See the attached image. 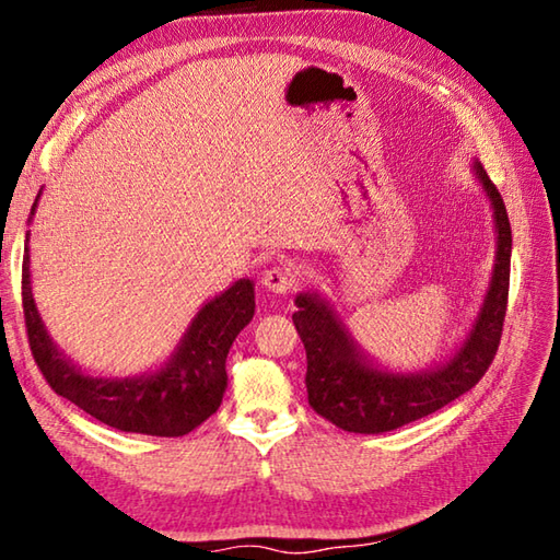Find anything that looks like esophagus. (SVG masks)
I'll use <instances>...</instances> for the list:
<instances>
[{"instance_id": "esophagus-1", "label": "esophagus", "mask_w": 560, "mask_h": 560, "mask_svg": "<svg viewBox=\"0 0 560 560\" xmlns=\"http://www.w3.org/2000/svg\"><path fill=\"white\" fill-rule=\"evenodd\" d=\"M296 273L287 264H279V267H271L261 273V287L271 293H287L296 287Z\"/></svg>"}]
</instances>
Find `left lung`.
<instances>
[{"instance_id":"left-lung-1","label":"left lung","mask_w":560,"mask_h":560,"mask_svg":"<svg viewBox=\"0 0 560 560\" xmlns=\"http://www.w3.org/2000/svg\"><path fill=\"white\" fill-rule=\"evenodd\" d=\"M471 173L491 205L497 232L494 269L471 328L442 363L424 371H390L365 353L336 303L318 291H301L293 326L306 348L308 405L355 434H383L422 420L471 390L497 355L504 328L511 269V224L504 200L487 170L474 160Z\"/></svg>"}]
</instances>
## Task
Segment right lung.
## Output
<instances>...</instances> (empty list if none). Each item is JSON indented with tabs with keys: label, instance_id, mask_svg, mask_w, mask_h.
<instances>
[{
	"label": "right lung",
	"instance_id": "obj_1",
	"mask_svg": "<svg viewBox=\"0 0 560 560\" xmlns=\"http://www.w3.org/2000/svg\"><path fill=\"white\" fill-rule=\"evenodd\" d=\"M39 197L42 189L34 200L32 217ZM22 303L32 353L46 383L108 428L153 438H183L217 412L226 390V353L257 306L254 281H234L197 311L163 365L143 375L101 377L83 373L54 343L44 326L32 293L30 234L24 240Z\"/></svg>",
	"mask_w": 560,
	"mask_h": 560
}]
</instances>
